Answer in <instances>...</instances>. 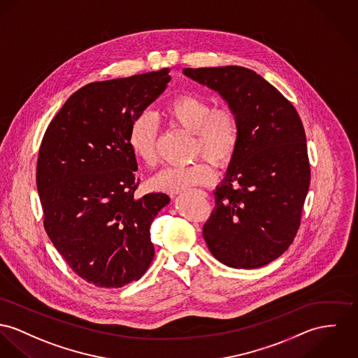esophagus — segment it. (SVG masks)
Wrapping results in <instances>:
<instances>
[{
  "instance_id": "esophagus-1",
  "label": "esophagus",
  "mask_w": 358,
  "mask_h": 358,
  "mask_svg": "<svg viewBox=\"0 0 358 358\" xmlns=\"http://www.w3.org/2000/svg\"><path fill=\"white\" fill-rule=\"evenodd\" d=\"M200 193H201V194H203V196H204V197H207V193L203 192V191H201V192H200Z\"/></svg>"
}]
</instances>
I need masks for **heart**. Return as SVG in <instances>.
<instances>
[{
  "mask_svg": "<svg viewBox=\"0 0 358 358\" xmlns=\"http://www.w3.org/2000/svg\"><path fill=\"white\" fill-rule=\"evenodd\" d=\"M164 115L170 125L193 134L192 157L204 159L192 165L166 167L151 180V185L158 191L181 192L211 184L215 177L211 162L217 167L229 165L240 145L238 114L230 106L214 108L208 99L200 95L182 94L166 105ZM158 136L159 127L151 113H141L132 121L128 144L143 165H157Z\"/></svg>",
  "mask_w": 358,
  "mask_h": 358,
  "instance_id": "1",
  "label": "heart"
}]
</instances>
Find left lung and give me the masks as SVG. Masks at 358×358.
<instances>
[{"instance_id":"1","label":"left lung","mask_w":358,"mask_h":358,"mask_svg":"<svg viewBox=\"0 0 358 358\" xmlns=\"http://www.w3.org/2000/svg\"><path fill=\"white\" fill-rule=\"evenodd\" d=\"M184 75L218 91L238 114L241 140L203 237L220 263L259 268L293 243L310 182L306 138L294 106L244 66L185 68Z\"/></svg>"}]
</instances>
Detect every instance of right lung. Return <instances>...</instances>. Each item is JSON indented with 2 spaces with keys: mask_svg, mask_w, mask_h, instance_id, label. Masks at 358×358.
I'll return each instance as SVG.
<instances>
[{
  "mask_svg": "<svg viewBox=\"0 0 358 358\" xmlns=\"http://www.w3.org/2000/svg\"><path fill=\"white\" fill-rule=\"evenodd\" d=\"M170 69L90 83L55 114L42 138L36 188L43 226L75 274L98 287L140 279L154 259L150 226L170 201L138 197L132 121L170 82Z\"/></svg>",
  "mask_w": 358,
  "mask_h": 358,
  "instance_id": "1",
  "label": "right lung"
}]
</instances>
